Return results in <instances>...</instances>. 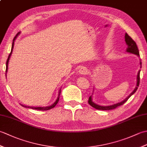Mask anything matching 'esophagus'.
I'll list each match as a JSON object with an SVG mask.
<instances>
[{
	"mask_svg": "<svg viewBox=\"0 0 147 147\" xmlns=\"http://www.w3.org/2000/svg\"><path fill=\"white\" fill-rule=\"evenodd\" d=\"M79 73L80 74H82V75H85L88 73V69L85 67H82L79 70Z\"/></svg>",
	"mask_w": 147,
	"mask_h": 147,
	"instance_id": "1",
	"label": "esophagus"
}]
</instances>
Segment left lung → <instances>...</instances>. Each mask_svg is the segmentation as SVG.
<instances>
[{"label":"left lung","mask_w":147,"mask_h":147,"mask_svg":"<svg viewBox=\"0 0 147 147\" xmlns=\"http://www.w3.org/2000/svg\"><path fill=\"white\" fill-rule=\"evenodd\" d=\"M125 42L127 45V48H126V52L131 53V54H135L138 57L140 56V54H139V51L138 49V47L136 45V43H135V42L131 38V37L127 35V34L126 33H125ZM140 67H142V62L141 60H140ZM140 70L138 71V74H137V76H136V85L135 88L134 89L133 91L130 93V95L127 96V97L123 100L122 102H120L119 103H117V104H115L113 105H107V106H103V105H99L98 104H95L93 102L92 100V95L90 96L89 97V100H88V104L93 107V108H95L96 109H98V110H103V111H109V110H112V109H115L116 107H119L121 105L124 104L127 100L129 98V97L131 95H133L134 93L136 92V91L138 89V87L139 86V84H140Z\"/></svg>","instance_id":"left-lung-1"}]
</instances>
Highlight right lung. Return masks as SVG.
<instances>
[{"mask_svg":"<svg viewBox=\"0 0 147 147\" xmlns=\"http://www.w3.org/2000/svg\"><path fill=\"white\" fill-rule=\"evenodd\" d=\"M20 33L19 32L16 36L14 37V38L13 39V42H12V48H11V52L10 53V54H9V57L7 58V62H6V73H5V76H6V74H7V69H8V63H9V59H10L11 56V54H12V50H13V47H14V42H15V40L16 39L17 36L20 35ZM61 88L59 90V95H58V97L57 98V100H56L55 102L54 103V104H52L50 106H46V107H30V106H26V105H22L21 104L23 107H26V108H30V109H36V110H40V111H47V110H50V109H51L52 108H54L55 106L57 105V104L58 103L59 100V96H60V94H61Z\"/></svg>","mask_w":147,"mask_h":147,"instance_id":"obj_1","label":"right lung"}]
</instances>
